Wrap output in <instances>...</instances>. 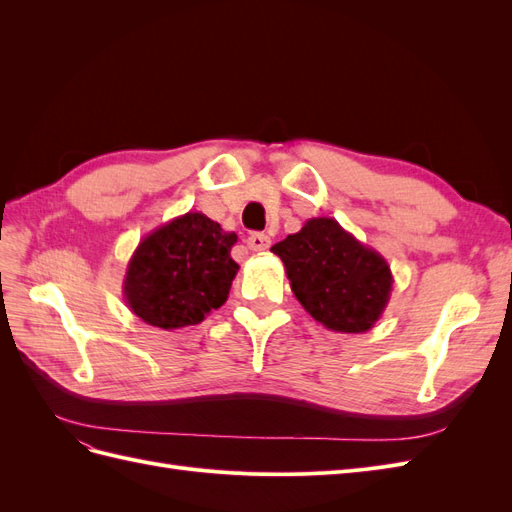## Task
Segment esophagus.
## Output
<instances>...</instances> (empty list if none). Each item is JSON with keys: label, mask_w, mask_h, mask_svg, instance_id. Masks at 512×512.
Masks as SVG:
<instances>
[{"label": "esophagus", "mask_w": 512, "mask_h": 512, "mask_svg": "<svg viewBox=\"0 0 512 512\" xmlns=\"http://www.w3.org/2000/svg\"><path fill=\"white\" fill-rule=\"evenodd\" d=\"M269 245H271V237H267L265 232H252V235L247 237V247L254 252H265L269 250Z\"/></svg>", "instance_id": "1"}]
</instances>
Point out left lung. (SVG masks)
Wrapping results in <instances>:
<instances>
[{
    "mask_svg": "<svg viewBox=\"0 0 512 512\" xmlns=\"http://www.w3.org/2000/svg\"><path fill=\"white\" fill-rule=\"evenodd\" d=\"M271 252L282 258L294 297L324 329L365 333L389 305V262L333 218L307 220Z\"/></svg>",
    "mask_w": 512,
    "mask_h": 512,
    "instance_id": "obj_1",
    "label": "left lung"
}]
</instances>
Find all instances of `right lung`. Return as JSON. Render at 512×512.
I'll list each match as a JSON object with an SVG mask.
<instances>
[{
  "label": "right lung",
  "mask_w": 512,
  "mask_h": 512,
  "mask_svg": "<svg viewBox=\"0 0 512 512\" xmlns=\"http://www.w3.org/2000/svg\"><path fill=\"white\" fill-rule=\"evenodd\" d=\"M235 243V232H226L198 211L149 232L123 277V299L130 312L164 331L203 322L228 299L239 271L230 258Z\"/></svg>",
  "instance_id": "right-lung-1"
}]
</instances>
